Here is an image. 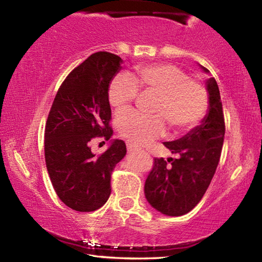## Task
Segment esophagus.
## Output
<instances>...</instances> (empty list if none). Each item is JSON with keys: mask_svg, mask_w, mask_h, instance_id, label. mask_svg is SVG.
I'll return each instance as SVG.
<instances>
[{"mask_svg": "<svg viewBox=\"0 0 262 262\" xmlns=\"http://www.w3.org/2000/svg\"><path fill=\"white\" fill-rule=\"evenodd\" d=\"M127 149L128 151H135V150H140L141 148L139 147V145H136L135 143H133V142H127Z\"/></svg>", "mask_w": 262, "mask_h": 262, "instance_id": "1", "label": "esophagus"}]
</instances>
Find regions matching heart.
Returning a JSON list of instances; mask_svg holds the SVG:
<instances>
[{
    "mask_svg": "<svg viewBox=\"0 0 262 262\" xmlns=\"http://www.w3.org/2000/svg\"><path fill=\"white\" fill-rule=\"evenodd\" d=\"M139 89L156 94L157 98L152 115L135 111H126L118 115V130L132 141L143 143L161 136L167 122L174 130H188L205 117L208 107L206 88L189 78L178 66L166 62L137 66L133 79L127 75H117L111 81L107 91L111 107L115 111L127 107Z\"/></svg>",
    "mask_w": 262,
    "mask_h": 262,
    "instance_id": "obj_1",
    "label": "heart"
}]
</instances>
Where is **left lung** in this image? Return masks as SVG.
<instances>
[{"label": "left lung", "instance_id": "8db88e82", "mask_svg": "<svg viewBox=\"0 0 262 262\" xmlns=\"http://www.w3.org/2000/svg\"><path fill=\"white\" fill-rule=\"evenodd\" d=\"M203 73L209 70L202 67ZM208 110L200 125L178 140L164 145L179 158H155L145 179L149 205L166 216L187 214L201 201L219 165L224 140V115L219 85L214 77L206 81Z\"/></svg>", "mask_w": 262, "mask_h": 262}]
</instances>
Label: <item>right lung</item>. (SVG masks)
<instances>
[{"instance_id": "1", "label": "right lung", "mask_w": 262, "mask_h": 262, "mask_svg": "<svg viewBox=\"0 0 262 262\" xmlns=\"http://www.w3.org/2000/svg\"><path fill=\"white\" fill-rule=\"evenodd\" d=\"M122 62L107 52L89 56L62 83L48 114V174L60 200L76 211H94L105 205L111 194V173L127 151L121 140H111L100 156L89 144L95 136L110 140L113 135L107 91Z\"/></svg>"}]
</instances>
